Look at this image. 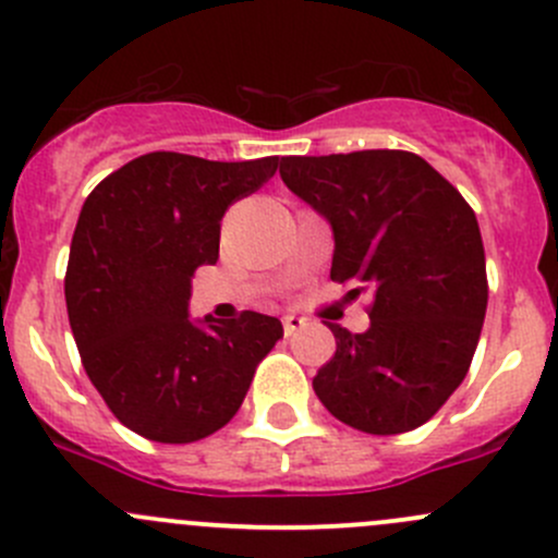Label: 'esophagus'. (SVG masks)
<instances>
[{
    "mask_svg": "<svg viewBox=\"0 0 558 558\" xmlns=\"http://www.w3.org/2000/svg\"><path fill=\"white\" fill-rule=\"evenodd\" d=\"M302 326H305V318H302V315H296V313H286V315H283V331H286V337H291L296 329H302Z\"/></svg>",
    "mask_w": 558,
    "mask_h": 558,
    "instance_id": "34e87169",
    "label": "esophagus"
}]
</instances>
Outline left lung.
<instances>
[{
	"instance_id": "1",
	"label": "left lung",
	"mask_w": 558,
	"mask_h": 558,
	"mask_svg": "<svg viewBox=\"0 0 558 558\" xmlns=\"http://www.w3.org/2000/svg\"><path fill=\"white\" fill-rule=\"evenodd\" d=\"M280 178L331 227V280L373 296L367 331L329 324L337 351L315 393L367 435L426 424L464 380L486 318L475 213L408 150L286 156Z\"/></svg>"
}]
</instances>
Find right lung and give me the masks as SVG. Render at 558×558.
Masks as SVG:
<instances>
[{
  "label": "right lung",
  "instance_id": "right-lung-1",
  "mask_svg": "<svg viewBox=\"0 0 558 558\" xmlns=\"http://www.w3.org/2000/svg\"><path fill=\"white\" fill-rule=\"evenodd\" d=\"M278 156L207 161L156 150L83 202L64 296L83 367L123 426L194 442L234 418L256 364L283 337L272 315H189L196 267L218 262L221 218L262 189Z\"/></svg>",
  "mask_w": 558,
  "mask_h": 558
}]
</instances>
